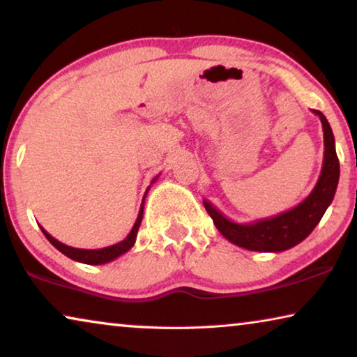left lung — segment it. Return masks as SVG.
<instances>
[{"mask_svg": "<svg viewBox=\"0 0 357 357\" xmlns=\"http://www.w3.org/2000/svg\"><path fill=\"white\" fill-rule=\"evenodd\" d=\"M312 112L321 121L325 151L320 177L304 202L276 216L243 224L224 216L208 199L203 202L214 226L234 245L253 252H284L301 243L314 231L320 219L324 218L326 208L333 202L340 180V162L335 149V136L326 116L319 110Z\"/></svg>", "mask_w": 357, "mask_h": 357, "instance_id": "obj_1", "label": "left lung"}]
</instances>
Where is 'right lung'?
<instances>
[{
  "instance_id": "add662e5",
  "label": "right lung",
  "mask_w": 357,
  "mask_h": 357,
  "mask_svg": "<svg viewBox=\"0 0 357 357\" xmlns=\"http://www.w3.org/2000/svg\"><path fill=\"white\" fill-rule=\"evenodd\" d=\"M159 177V175H158ZM158 177H155L153 182H151V185H153L155 180H158ZM149 188L146 190L144 197L148 195ZM143 213H144V198L143 202H141V208H139V213H138V218H136L135 221V226L131 227V231L128 236H126L123 241L119 242V243H114V245L110 247H104V248H94V250H89V248H75V247H70V245H65V243H61L60 241H56L55 237H52L50 234H48L45 229H42L43 236H45L48 241H50V243L55 248H58L63 255H66L68 258H71V260L75 261H79V263H86V265H104V263H109V261H114L115 258H119L123 255V253H126L130 250L131 247L135 245L136 242V234H138V229L141 226V221H143Z\"/></svg>"
}]
</instances>
